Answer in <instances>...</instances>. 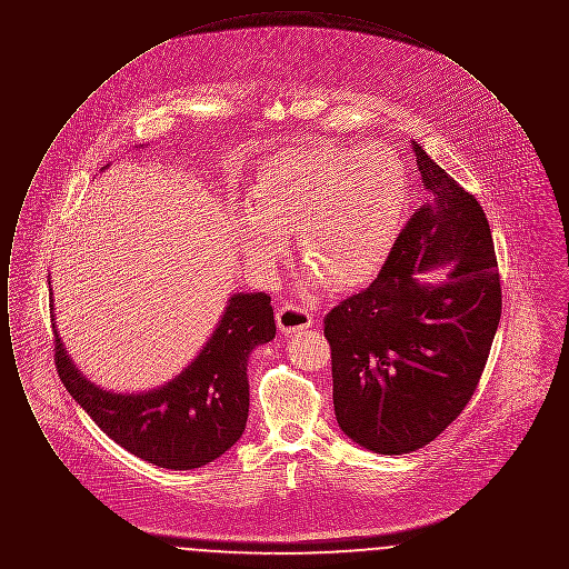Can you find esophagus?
<instances>
[{"label":"esophagus","instance_id":"obj_1","mask_svg":"<svg viewBox=\"0 0 569 569\" xmlns=\"http://www.w3.org/2000/svg\"><path fill=\"white\" fill-rule=\"evenodd\" d=\"M313 325V313L307 311L305 307L300 305H283L279 311H277V326L283 335H292V332H300V330H307L309 326Z\"/></svg>","mask_w":569,"mask_h":569}]
</instances>
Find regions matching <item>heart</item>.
I'll return each mask as SVG.
<instances>
[{
	"label": "heart",
	"mask_w": 569,
	"mask_h": 569,
	"mask_svg": "<svg viewBox=\"0 0 569 569\" xmlns=\"http://www.w3.org/2000/svg\"><path fill=\"white\" fill-rule=\"evenodd\" d=\"M409 179L399 153L311 144L274 153L258 168L249 209L234 217L244 260L271 274L297 234L298 260L328 290H350L386 262L401 234Z\"/></svg>",
	"instance_id": "1"
}]
</instances>
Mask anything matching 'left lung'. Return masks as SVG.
Masks as SVG:
<instances>
[{"label":"left lung","mask_w":569,"mask_h":569,"mask_svg":"<svg viewBox=\"0 0 569 569\" xmlns=\"http://www.w3.org/2000/svg\"><path fill=\"white\" fill-rule=\"evenodd\" d=\"M427 202L378 279L325 318L341 431L378 455L413 452L457 420L478 388L501 318V286L478 200L411 140ZM453 264L439 284L418 271Z\"/></svg>","instance_id":"1"}]
</instances>
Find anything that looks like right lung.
Listing matches in <instances>:
<instances>
[{
	"instance_id": "1",
	"label": "right lung",
	"mask_w": 569,
	"mask_h": 569,
	"mask_svg": "<svg viewBox=\"0 0 569 569\" xmlns=\"http://www.w3.org/2000/svg\"><path fill=\"white\" fill-rule=\"evenodd\" d=\"M51 318L54 365L74 401L121 448L174 471L209 465L241 439L249 413V353L272 341L277 330L269 295L237 292L179 376L144 392H112L74 365Z\"/></svg>"
}]
</instances>
